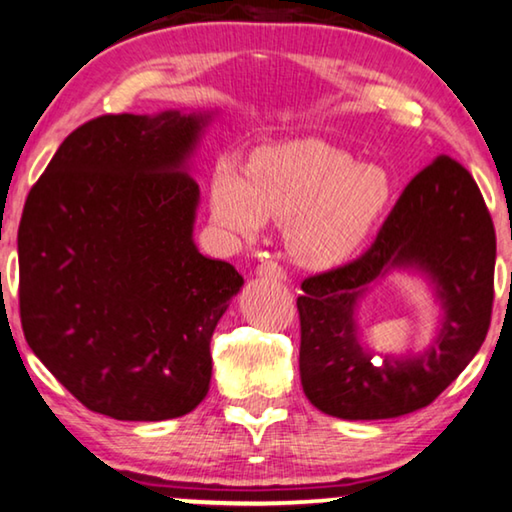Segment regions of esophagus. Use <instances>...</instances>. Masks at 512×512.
<instances>
[{"mask_svg":"<svg viewBox=\"0 0 512 512\" xmlns=\"http://www.w3.org/2000/svg\"><path fill=\"white\" fill-rule=\"evenodd\" d=\"M257 276H259V278H269V280L282 282V280L287 278V273H285V269H282V266H280L278 262H264V264L257 266Z\"/></svg>","mask_w":512,"mask_h":512,"instance_id":"34e87169","label":"esophagus"}]
</instances>
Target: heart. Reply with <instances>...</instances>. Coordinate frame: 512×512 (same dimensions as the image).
<instances>
[{
  "label": "heart",
  "instance_id": "heart-1",
  "mask_svg": "<svg viewBox=\"0 0 512 512\" xmlns=\"http://www.w3.org/2000/svg\"><path fill=\"white\" fill-rule=\"evenodd\" d=\"M393 204L395 181L384 167L312 137L257 149L250 165L218 158L209 179V216L220 236L250 241L266 220L287 225L289 250L310 269L363 253Z\"/></svg>",
  "mask_w": 512,
  "mask_h": 512
}]
</instances>
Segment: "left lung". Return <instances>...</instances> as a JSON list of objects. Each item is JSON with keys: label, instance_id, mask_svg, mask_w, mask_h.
Instances as JSON below:
<instances>
[{"label": "left lung", "instance_id": "left-lung-1", "mask_svg": "<svg viewBox=\"0 0 512 512\" xmlns=\"http://www.w3.org/2000/svg\"><path fill=\"white\" fill-rule=\"evenodd\" d=\"M497 236L476 181L457 160L434 158L404 188L365 253L301 282L303 393L324 414L379 421L423 409L483 345L492 317ZM391 270L431 282L445 317L423 355L372 359L355 324L357 303Z\"/></svg>", "mask_w": 512, "mask_h": 512}]
</instances>
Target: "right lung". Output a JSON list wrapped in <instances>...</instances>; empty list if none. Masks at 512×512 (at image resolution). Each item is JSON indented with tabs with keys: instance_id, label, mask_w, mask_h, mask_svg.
Listing matches in <instances>:
<instances>
[{
	"instance_id": "add662e5",
	"label": "right lung",
	"mask_w": 512,
	"mask_h": 512,
	"mask_svg": "<svg viewBox=\"0 0 512 512\" xmlns=\"http://www.w3.org/2000/svg\"><path fill=\"white\" fill-rule=\"evenodd\" d=\"M209 112L105 114L66 137L18 230L27 345L87 409L167 421L209 393L211 335L243 278L193 241Z\"/></svg>"
}]
</instances>
